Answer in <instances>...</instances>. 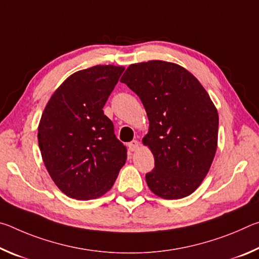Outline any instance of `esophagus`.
I'll use <instances>...</instances> for the list:
<instances>
[{
  "instance_id": "esophagus-1",
  "label": "esophagus",
  "mask_w": 259,
  "mask_h": 259,
  "mask_svg": "<svg viewBox=\"0 0 259 259\" xmlns=\"http://www.w3.org/2000/svg\"><path fill=\"white\" fill-rule=\"evenodd\" d=\"M128 146H129V150H130L131 152H136V151L139 150L140 144H139L138 140H133V142H130V143L128 144Z\"/></svg>"
}]
</instances>
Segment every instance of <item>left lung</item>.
<instances>
[{"label":"left lung","mask_w":259,"mask_h":259,"mask_svg":"<svg viewBox=\"0 0 259 259\" xmlns=\"http://www.w3.org/2000/svg\"><path fill=\"white\" fill-rule=\"evenodd\" d=\"M121 82L137 94L150 121L143 138L155 162L146 174L150 190L169 200L192 194L217 150L218 112L208 93L186 68L164 60L130 65Z\"/></svg>","instance_id":"obj_1"}]
</instances>
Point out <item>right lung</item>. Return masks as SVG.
Listing matches in <instances>:
<instances>
[{
  "label": "right lung",
  "mask_w": 259,
  "mask_h": 259,
  "mask_svg": "<svg viewBox=\"0 0 259 259\" xmlns=\"http://www.w3.org/2000/svg\"><path fill=\"white\" fill-rule=\"evenodd\" d=\"M124 67L96 65L69 75L42 113L37 139L57 187L72 199L91 200L111 190L126 161L103 107Z\"/></svg>",
  "instance_id": "1"
}]
</instances>
